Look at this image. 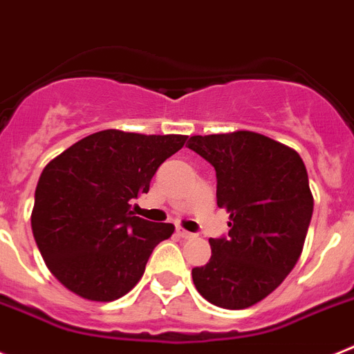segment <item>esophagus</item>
Listing matches in <instances>:
<instances>
[{
  "label": "esophagus",
  "instance_id": "1",
  "mask_svg": "<svg viewBox=\"0 0 354 354\" xmlns=\"http://www.w3.org/2000/svg\"><path fill=\"white\" fill-rule=\"evenodd\" d=\"M176 233L178 235L181 236V239H194V233H190V232H187V230H183V228H180V226H178L176 228Z\"/></svg>",
  "mask_w": 354,
  "mask_h": 354
}]
</instances>
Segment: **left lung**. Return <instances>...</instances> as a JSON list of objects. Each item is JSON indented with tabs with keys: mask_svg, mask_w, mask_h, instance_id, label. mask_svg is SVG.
Segmentation results:
<instances>
[{
	"mask_svg": "<svg viewBox=\"0 0 354 354\" xmlns=\"http://www.w3.org/2000/svg\"><path fill=\"white\" fill-rule=\"evenodd\" d=\"M187 146L214 165L217 205L230 214L228 235L210 239L192 279L212 305L248 308L299 260L313 212L308 173L294 149L254 131L194 135Z\"/></svg>",
	"mask_w": 354,
	"mask_h": 354,
	"instance_id": "obj_1",
	"label": "left lung"
}]
</instances>
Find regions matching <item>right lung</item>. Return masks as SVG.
Segmentation results:
<instances>
[{"label":"right lung","instance_id":"add662e5","mask_svg":"<svg viewBox=\"0 0 354 354\" xmlns=\"http://www.w3.org/2000/svg\"><path fill=\"white\" fill-rule=\"evenodd\" d=\"M185 135L92 133L53 158L35 189L32 230L51 274L91 301H113L137 285L155 245L173 235L169 223L131 212L156 169Z\"/></svg>","mask_w":354,"mask_h":354}]
</instances>
